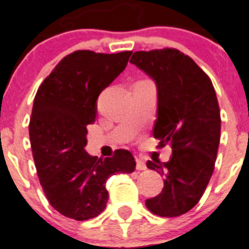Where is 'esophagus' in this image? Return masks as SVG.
I'll return each mask as SVG.
<instances>
[{"instance_id":"obj_1","label":"esophagus","mask_w":249,"mask_h":249,"mask_svg":"<svg viewBox=\"0 0 249 249\" xmlns=\"http://www.w3.org/2000/svg\"><path fill=\"white\" fill-rule=\"evenodd\" d=\"M136 169L137 170H145L146 169V163L142 159H136Z\"/></svg>"}]
</instances>
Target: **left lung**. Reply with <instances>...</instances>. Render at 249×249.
<instances>
[{"mask_svg":"<svg viewBox=\"0 0 249 249\" xmlns=\"http://www.w3.org/2000/svg\"><path fill=\"white\" fill-rule=\"evenodd\" d=\"M129 62L157 84L153 135L160 146L169 143L173 150L166 163H146L164 177V187L145 203L155 215L179 216L200 201L213 173L221 128L216 92L210 77L178 49L139 51Z\"/></svg>","mask_w":249,"mask_h":249,"instance_id":"1","label":"left lung"}]
</instances>
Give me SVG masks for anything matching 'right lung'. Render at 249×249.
<instances>
[{
  "instance_id": "obj_1",
  "label": "right lung",
  "mask_w": 249,
  "mask_h": 249,
  "mask_svg": "<svg viewBox=\"0 0 249 249\" xmlns=\"http://www.w3.org/2000/svg\"><path fill=\"white\" fill-rule=\"evenodd\" d=\"M131 53L76 51L59 61L36 91L29 123L33 158L49 203L66 217L98 216L108 201L107 179L136 168L128 150L106 159L85 151L98 96L126 69Z\"/></svg>"
}]
</instances>
